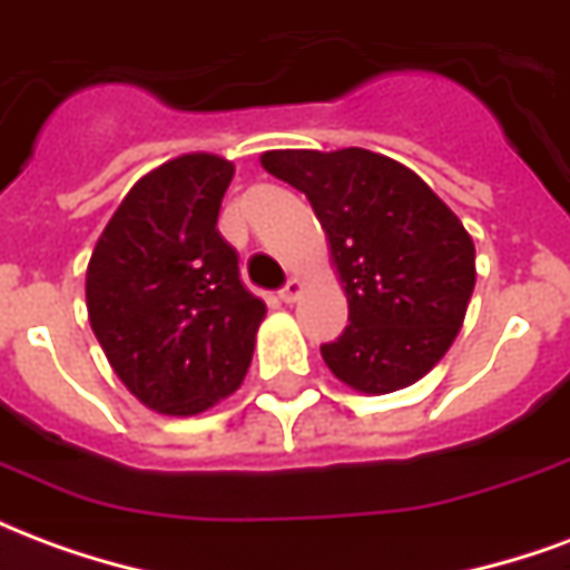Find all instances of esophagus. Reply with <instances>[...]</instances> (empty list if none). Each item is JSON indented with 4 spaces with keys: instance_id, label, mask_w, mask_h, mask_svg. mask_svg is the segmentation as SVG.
I'll list each match as a JSON object with an SVG mask.
<instances>
[{
    "instance_id": "34e87169",
    "label": "esophagus",
    "mask_w": 570,
    "mask_h": 570,
    "mask_svg": "<svg viewBox=\"0 0 570 570\" xmlns=\"http://www.w3.org/2000/svg\"><path fill=\"white\" fill-rule=\"evenodd\" d=\"M302 289H305V284H302L298 277H289V281L284 284V289H281L277 296H281V302H296V298L302 296Z\"/></svg>"
}]
</instances>
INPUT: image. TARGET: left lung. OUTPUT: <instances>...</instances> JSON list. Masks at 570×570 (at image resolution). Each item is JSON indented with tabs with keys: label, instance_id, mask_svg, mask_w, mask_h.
<instances>
[{
	"label": "left lung",
	"instance_id": "8db88e82",
	"mask_svg": "<svg viewBox=\"0 0 570 570\" xmlns=\"http://www.w3.org/2000/svg\"><path fill=\"white\" fill-rule=\"evenodd\" d=\"M262 167L305 191L330 237L347 326L321 345L338 382L391 394L428 375L461 330L476 249L433 188L370 149H277Z\"/></svg>",
	"mask_w": 570,
	"mask_h": 570
}]
</instances>
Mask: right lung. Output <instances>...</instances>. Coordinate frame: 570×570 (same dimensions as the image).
I'll use <instances>...</instances> for the list:
<instances>
[{
	"mask_svg": "<svg viewBox=\"0 0 570 570\" xmlns=\"http://www.w3.org/2000/svg\"><path fill=\"white\" fill-rule=\"evenodd\" d=\"M235 164L195 151L130 188L88 262V317L142 406L198 415L247 375L265 302L240 284L219 204Z\"/></svg>",
	"mask_w": 570,
	"mask_h": 570,
	"instance_id": "obj_1",
	"label": "right lung"
}]
</instances>
